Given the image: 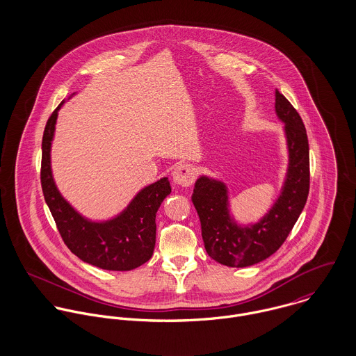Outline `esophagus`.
<instances>
[{"label":"esophagus","instance_id":"obj_1","mask_svg":"<svg viewBox=\"0 0 356 356\" xmlns=\"http://www.w3.org/2000/svg\"><path fill=\"white\" fill-rule=\"evenodd\" d=\"M196 170L192 164L179 163L172 171V179L177 185L181 186H191L195 182Z\"/></svg>","mask_w":356,"mask_h":356}]
</instances>
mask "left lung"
I'll list each match as a JSON object with an SVG mask.
<instances>
[{
  "label": "left lung",
  "mask_w": 356,
  "mask_h": 356,
  "mask_svg": "<svg viewBox=\"0 0 356 356\" xmlns=\"http://www.w3.org/2000/svg\"><path fill=\"white\" fill-rule=\"evenodd\" d=\"M275 112L285 123L289 165L282 192L266 216L252 226L241 227L229 213L227 189L223 182L200 177L192 202L202 223L205 251L229 267H247L277 252L305 208L309 191V149L305 123L278 90Z\"/></svg>",
  "instance_id": "1"
}]
</instances>
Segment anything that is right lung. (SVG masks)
I'll use <instances>...</instances> for the list:
<instances>
[{
    "label": "right lung",
    "instance_id": "obj_1",
    "mask_svg": "<svg viewBox=\"0 0 356 356\" xmlns=\"http://www.w3.org/2000/svg\"><path fill=\"white\" fill-rule=\"evenodd\" d=\"M53 111L42 137L41 185L57 230L68 247L81 260L102 270L129 271L152 257L156 243V212L171 193L168 178L144 188L113 219L92 222L79 215L57 191L51 168V147L57 112Z\"/></svg>",
    "mask_w": 356,
    "mask_h": 356
}]
</instances>
